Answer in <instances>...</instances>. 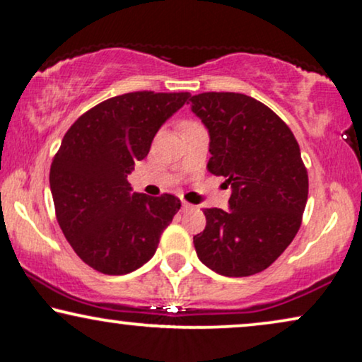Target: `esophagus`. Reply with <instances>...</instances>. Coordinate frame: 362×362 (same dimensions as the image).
Returning <instances> with one entry per match:
<instances>
[{"label":"esophagus","mask_w":362,"mask_h":362,"mask_svg":"<svg viewBox=\"0 0 362 362\" xmlns=\"http://www.w3.org/2000/svg\"><path fill=\"white\" fill-rule=\"evenodd\" d=\"M181 206H182V209H191V208H193V204H189L188 202H182Z\"/></svg>","instance_id":"1"}]
</instances>
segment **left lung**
Returning <instances> with one entry per match:
<instances>
[{
	"label": "left lung",
	"mask_w": 362,
	"mask_h": 362,
	"mask_svg": "<svg viewBox=\"0 0 362 362\" xmlns=\"http://www.w3.org/2000/svg\"><path fill=\"white\" fill-rule=\"evenodd\" d=\"M209 132L208 171L231 186L230 209L206 208L193 236L198 258L226 276L263 272L296 238L309 176L287 124L265 104L235 92L191 97Z\"/></svg>",
	"instance_id": "8db88e82"
}]
</instances>
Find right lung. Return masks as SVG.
<instances>
[{
    "label": "right lung",
    "mask_w": 362,
    "mask_h": 362,
    "mask_svg": "<svg viewBox=\"0 0 362 362\" xmlns=\"http://www.w3.org/2000/svg\"><path fill=\"white\" fill-rule=\"evenodd\" d=\"M189 92H131L107 99L72 124L50 168L57 221L74 252L105 275L149 262L180 198L131 193L127 174L149 154L156 132Z\"/></svg>",
    "instance_id": "add662e5"
}]
</instances>
